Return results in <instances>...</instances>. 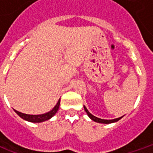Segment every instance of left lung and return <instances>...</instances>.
I'll use <instances>...</instances> for the list:
<instances>
[{
    "mask_svg": "<svg viewBox=\"0 0 153 153\" xmlns=\"http://www.w3.org/2000/svg\"><path fill=\"white\" fill-rule=\"evenodd\" d=\"M83 108H84V111H86L88 115L89 116V118L91 119V120H93V121L97 122V123H102V124H111V123H114V122L118 121V120H120L123 117V116H121V117H119V118H116V119H113V120H103V119L97 118V117H96V116H94L93 115H92V114L88 111V109H87L86 106H83Z\"/></svg>",
    "mask_w": 153,
    "mask_h": 153,
    "instance_id": "left-lung-1",
    "label": "left lung"
}]
</instances>
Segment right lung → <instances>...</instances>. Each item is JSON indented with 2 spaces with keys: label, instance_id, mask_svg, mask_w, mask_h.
<instances>
[{
  "label": "right lung",
  "instance_id": "add662e5",
  "mask_svg": "<svg viewBox=\"0 0 153 153\" xmlns=\"http://www.w3.org/2000/svg\"><path fill=\"white\" fill-rule=\"evenodd\" d=\"M60 100L59 99L58 102L56 103V105L54 106V108L51 111H50L49 112L45 113V114H42V115H28V114H24L14 110L15 112L17 113V115H19L22 119H24L25 120L29 122H33V123H40V122L46 121L50 120L52 116L56 115V113L57 112V111L59 109V106H60Z\"/></svg>",
  "mask_w": 153,
  "mask_h": 153
}]
</instances>
